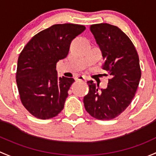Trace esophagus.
<instances>
[{
	"label": "esophagus",
	"instance_id": "obj_1",
	"mask_svg": "<svg viewBox=\"0 0 156 156\" xmlns=\"http://www.w3.org/2000/svg\"><path fill=\"white\" fill-rule=\"evenodd\" d=\"M76 80H82V81H85V80H87V77H86V76H83V75H80V76H78L77 77H76Z\"/></svg>",
	"mask_w": 156,
	"mask_h": 156
}]
</instances>
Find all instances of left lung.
<instances>
[{"label":"left lung","instance_id":"obj_1","mask_svg":"<svg viewBox=\"0 0 156 156\" xmlns=\"http://www.w3.org/2000/svg\"><path fill=\"white\" fill-rule=\"evenodd\" d=\"M104 60L103 69L111 76L106 89H100L92 80L83 98L86 111L94 118L110 120L129 106L137 91L141 70L134 44L119 28L107 23L90 26Z\"/></svg>","mask_w":156,"mask_h":156}]
</instances>
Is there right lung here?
I'll return each instance as SVG.
<instances>
[{"label": "right lung", "mask_w": 156, "mask_h": 156, "mask_svg": "<svg viewBox=\"0 0 156 156\" xmlns=\"http://www.w3.org/2000/svg\"><path fill=\"white\" fill-rule=\"evenodd\" d=\"M84 25L58 24L37 34L18 58L16 83L21 101L34 116L47 119L64 108L73 78H58L56 64L67 57Z\"/></svg>", "instance_id": "add662e5"}]
</instances>
